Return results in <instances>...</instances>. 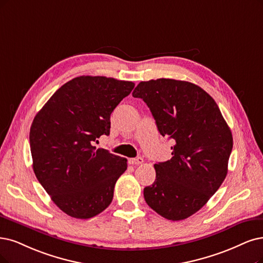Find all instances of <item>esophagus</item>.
<instances>
[{
    "label": "esophagus",
    "instance_id": "34e87169",
    "mask_svg": "<svg viewBox=\"0 0 263 263\" xmlns=\"http://www.w3.org/2000/svg\"><path fill=\"white\" fill-rule=\"evenodd\" d=\"M129 163L132 164V166H138V164L143 163V158L138 157V158H130L129 159Z\"/></svg>",
    "mask_w": 263,
    "mask_h": 263
}]
</instances>
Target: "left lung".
<instances>
[{
	"mask_svg": "<svg viewBox=\"0 0 263 263\" xmlns=\"http://www.w3.org/2000/svg\"><path fill=\"white\" fill-rule=\"evenodd\" d=\"M132 95L146 103L160 134L174 142L172 158L154 164L156 180L144 189L145 201L168 220L186 219L224 181L232 132L215 100L194 83L142 81Z\"/></svg>",
	"mask_w": 263,
	"mask_h": 263,
	"instance_id": "left-lung-1",
	"label": "left lung"
}]
</instances>
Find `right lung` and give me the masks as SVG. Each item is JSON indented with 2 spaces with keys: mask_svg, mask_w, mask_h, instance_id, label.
I'll use <instances>...</instances> for the list:
<instances>
[{
  "mask_svg": "<svg viewBox=\"0 0 263 263\" xmlns=\"http://www.w3.org/2000/svg\"><path fill=\"white\" fill-rule=\"evenodd\" d=\"M133 87V82L114 78L77 77L34 117L29 134L34 174L68 216L90 219L110 205L128 164L93 145L109 135L110 115Z\"/></svg>",
  "mask_w": 263,
  "mask_h": 263,
  "instance_id": "right-lung-1",
  "label": "right lung"
}]
</instances>
